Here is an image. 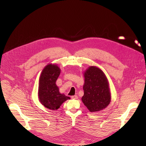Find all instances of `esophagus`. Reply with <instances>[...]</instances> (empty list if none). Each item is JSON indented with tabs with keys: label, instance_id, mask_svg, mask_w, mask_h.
I'll return each instance as SVG.
<instances>
[{
	"label": "esophagus",
	"instance_id": "34e87169",
	"mask_svg": "<svg viewBox=\"0 0 146 146\" xmlns=\"http://www.w3.org/2000/svg\"><path fill=\"white\" fill-rule=\"evenodd\" d=\"M72 99H78V96L77 95H73V96H72Z\"/></svg>",
	"mask_w": 146,
	"mask_h": 146
}]
</instances>
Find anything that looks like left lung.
<instances>
[{
	"instance_id": "1",
	"label": "left lung",
	"mask_w": 146,
	"mask_h": 146,
	"mask_svg": "<svg viewBox=\"0 0 146 146\" xmlns=\"http://www.w3.org/2000/svg\"><path fill=\"white\" fill-rule=\"evenodd\" d=\"M84 95L81 100L90 112L105 109L111 101L109 84L103 71L96 66H90L84 72Z\"/></svg>"
}]
</instances>
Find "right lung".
<instances>
[{
	"label": "right lung",
	"instance_id": "1",
	"mask_svg": "<svg viewBox=\"0 0 146 146\" xmlns=\"http://www.w3.org/2000/svg\"><path fill=\"white\" fill-rule=\"evenodd\" d=\"M60 69L55 64H48L42 70L39 79L38 96L40 102L48 109H58L65 101L70 98L62 94L55 82Z\"/></svg>",
	"mask_w": 146,
	"mask_h": 146
}]
</instances>
